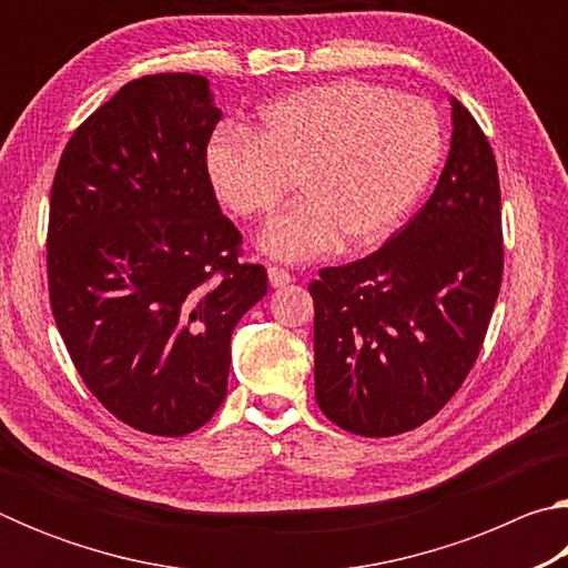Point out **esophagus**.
Returning a JSON list of instances; mask_svg holds the SVG:
<instances>
[{"label": "esophagus", "mask_w": 568, "mask_h": 568, "mask_svg": "<svg viewBox=\"0 0 568 568\" xmlns=\"http://www.w3.org/2000/svg\"><path fill=\"white\" fill-rule=\"evenodd\" d=\"M267 281H271V285L273 287H283V285H287L293 281V275L285 271V267H275V265H271L267 267Z\"/></svg>", "instance_id": "34e87169"}]
</instances>
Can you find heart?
<instances>
[{
	"mask_svg": "<svg viewBox=\"0 0 568 568\" xmlns=\"http://www.w3.org/2000/svg\"><path fill=\"white\" fill-rule=\"evenodd\" d=\"M444 158V128L428 102L381 84L343 80L265 104L261 130L223 128L205 172L230 213L263 217L303 192L263 230L261 247L285 263L341 245L386 240L428 190Z\"/></svg>",
	"mask_w": 568,
	"mask_h": 568,
	"instance_id": "1",
	"label": "heart"
}]
</instances>
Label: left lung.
I'll list each match as a JSON object with an SVG mask.
<instances>
[{"mask_svg":"<svg viewBox=\"0 0 568 568\" xmlns=\"http://www.w3.org/2000/svg\"><path fill=\"white\" fill-rule=\"evenodd\" d=\"M450 104L428 203L376 253L311 283L315 400L351 434L398 436L434 418L474 368L501 291L496 158L474 114Z\"/></svg>","mask_w":568,"mask_h":568,"instance_id":"8db88e82","label":"left lung"}]
</instances>
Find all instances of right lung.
<instances>
[{
	"label": "right lung",
	"instance_id": "obj_1",
	"mask_svg": "<svg viewBox=\"0 0 568 568\" xmlns=\"http://www.w3.org/2000/svg\"><path fill=\"white\" fill-rule=\"evenodd\" d=\"M220 114L205 77H140L74 130L54 172V323L92 396L142 434L215 416L235 325L267 293L205 172Z\"/></svg>",
	"mask_w": 568,
	"mask_h": 568
}]
</instances>
